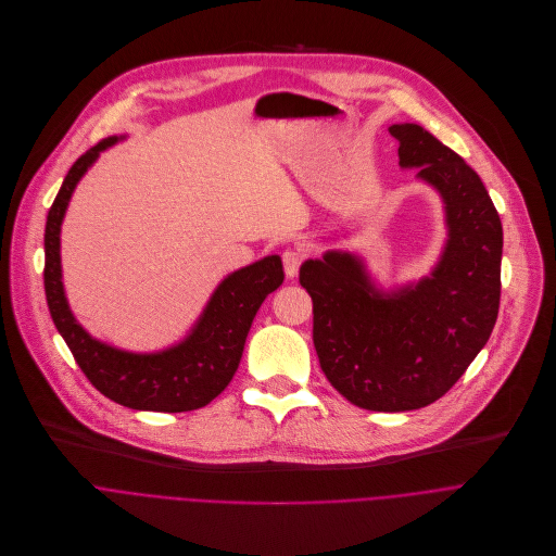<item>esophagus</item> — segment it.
<instances>
[{"label":"esophagus","mask_w":556,"mask_h":556,"mask_svg":"<svg viewBox=\"0 0 556 556\" xmlns=\"http://www.w3.org/2000/svg\"><path fill=\"white\" fill-rule=\"evenodd\" d=\"M300 263H302V252L300 250H285L282 252V265H285L287 278H295L298 276Z\"/></svg>","instance_id":"obj_1"}]
</instances>
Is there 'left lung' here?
I'll use <instances>...</instances> for the list:
<instances>
[{
  "mask_svg": "<svg viewBox=\"0 0 556 556\" xmlns=\"http://www.w3.org/2000/svg\"><path fill=\"white\" fill-rule=\"evenodd\" d=\"M401 170L442 203L445 241L429 271L383 287L364 256L326 250L300 267L313 344L340 394L370 412H409L445 394L489 342L500 308L502 220L478 173L414 123L388 127Z\"/></svg>",
  "mask_w": 556,
  "mask_h": 556,
  "instance_id": "left-lung-1",
  "label": "left lung"
}]
</instances>
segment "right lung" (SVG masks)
Masks as SVG:
<instances>
[{
  "instance_id": "add662e5",
  "label": "right lung",
  "mask_w": 556,
  "mask_h": 556,
  "mask_svg": "<svg viewBox=\"0 0 556 556\" xmlns=\"http://www.w3.org/2000/svg\"><path fill=\"white\" fill-rule=\"evenodd\" d=\"M125 138L111 136L78 157L48 212L43 239L48 308L76 364L100 394L142 412L199 409L232 381L261 304L285 280L282 261L278 254H269L228 274L216 285L186 336L162 351L136 353L93 338L76 319L65 295L61 226L78 181L102 151Z\"/></svg>"
}]
</instances>
